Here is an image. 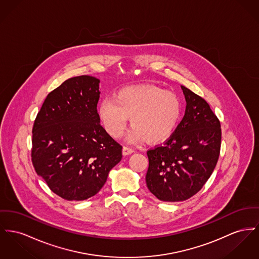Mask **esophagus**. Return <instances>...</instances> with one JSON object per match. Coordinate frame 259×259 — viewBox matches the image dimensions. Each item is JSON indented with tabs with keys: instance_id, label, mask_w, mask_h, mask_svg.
<instances>
[{
	"instance_id": "esophagus-1",
	"label": "esophagus",
	"mask_w": 259,
	"mask_h": 259,
	"mask_svg": "<svg viewBox=\"0 0 259 259\" xmlns=\"http://www.w3.org/2000/svg\"><path fill=\"white\" fill-rule=\"evenodd\" d=\"M134 152H135V149L132 148V147H128V146H123L122 147V155H130Z\"/></svg>"
}]
</instances>
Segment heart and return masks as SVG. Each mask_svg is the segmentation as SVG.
<instances>
[{
	"label": "heart",
	"mask_w": 259,
	"mask_h": 259,
	"mask_svg": "<svg viewBox=\"0 0 259 259\" xmlns=\"http://www.w3.org/2000/svg\"><path fill=\"white\" fill-rule=\"evenodd\" d=\"M181 98L172 91L154 85L122 88L112 99L98 105V116L106 132L114 138L121 137L127 119L133 128L128 140L139 142L147 139L159 143L170 138L182 116Z\"/></svg>",
	"instance_id": "b5f03b06"
}]
</instances>
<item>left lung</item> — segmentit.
Wrapping results in <instances>:
<instances>
[{"label":"left lung","instance_id":"1","mask_svg":"<svg viewBox=\"0 0 259 259\" xmlns=\"http://www.w3.org/2000/svg\"><path fill=\"white\" fill-rule=\"evenodd\" d=\"M181 87L187 101L183 120L163 145L147 151V188L168 202L187 200L202 189L221 148V124L209 104Z\"/></svg>","mask_w":259,"mask_h":259}]
</instances>
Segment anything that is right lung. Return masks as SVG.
Listing matches in <instances>:
<instances>
[{
    "label": "right lung",
    "mask_w": 259,
    "mask_h": 259,
    "mask_svg": "<svg viewBox=\"0 0 259 259\" xmlns=\"http://www.w3.org/2000/svg\"><path fill=\"white\" fill-rule=\"evenodd\" d=\"M100 80L80 75L50 92L32 128V164L50 190L66 200H85L103 188L121 159L97 113Z\"/></svg>",
    "instance_id": "add662e5"
}]
</instances>
